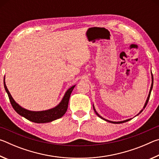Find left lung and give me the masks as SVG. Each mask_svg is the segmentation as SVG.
I'll use <instances>...</instances> for the list:
<instances>
[{"mask_svg": "<svg viewBox=\"0 0 159 159\" xmlns=\"http://www.w3.org/2000/svg\"><path fill=\"white\" fill-rule=\"evenodd\" d=\"M152 86H151V88H150V91H149V95H148V98H147V101H146V102H145V104H144V109L145 108V107H146V106H147V103H148V102H149V98H150V95H151V92H152V88H153V82H154V78H153V75H152ZM93 109H94V111H95V114L98 116L99 117V118H101L102 119H104V120H107V121H108V122H110V123H125V122H127V121H128V120H130V119H128V120H123V121H119V122H114V121H110V120H107V119H104V118H102V116H99L98 114V112H97L96 111H95V107H94V106H93ZM143 111V110H142V111H140V112L138 114H140V113Z\"/></svg>", "mask_w": 159, "mask_h": 159, "instance_id": "1", "label": "left lung"}]
</instances>
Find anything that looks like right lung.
Masks as SVG:
<instances>
[{
  "instance_id": "right-lung-1",
  "label": "right lung",
  "mask_w": 159,
  "mask_h": 159,
  "mask_svg": "<svg viewBox=\"0 0 159 159\" xmlns=\"http://www.w3.org/2000/svg\"><path fill=\"white\" fill-rule=\"evenodd\" d=\"M4 87L5 91H6L8 98L10 99V103H11L13 109L15 110V111L17 114H20L21 116L25 117L29 120H31L32 122L37 123H44L51 122L52 120L61 118L63 116L64 114H65L67 108H68L69 100L70 98L72 90L75 87V85L72 86L69 89L66 91L65 95H64L62 100L58 105L55 107V108L46 110V111H31L26 110L20 107L17 103H16L15 101L13 99L12 97L10 95L9 90H7V86L5 85V78H4Z\"/></svg>"
}]
</instances>
